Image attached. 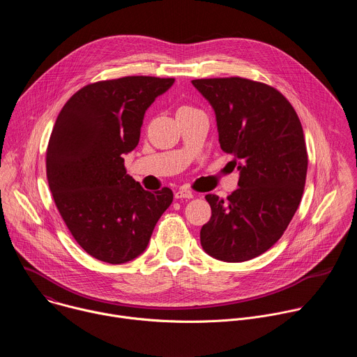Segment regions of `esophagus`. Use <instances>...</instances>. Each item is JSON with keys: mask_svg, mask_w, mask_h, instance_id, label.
Here are the masks:
<instances>
[{"mask_svg": "<svg viewBox=\"0 0 357 357\" xmlns=\"http://www.w3.org/2000/svg\"><path fill=\"white\" fill-rule=\"evenodd\" d=\"M193 197V193L188 189H179L175 192V199H192Z\"/></svg>", "mask_w": 357, "mask_h": 357, "instance_id": "1", "label": "esophagus"}]
</instances>
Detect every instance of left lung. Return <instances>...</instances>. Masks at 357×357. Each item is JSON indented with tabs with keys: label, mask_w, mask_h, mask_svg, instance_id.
Here are the masks:
<instances>
[{
	"label": "left lung",
	"mask_w": 357,
	"mask_h": 357,
	"mask_svg": "<svg viewBox=\"0 0 357 357\" xmlns=\"http://www.w3.org/2000/svg\"><path fill=\"white\" fill-rule=\"evenodd\" d=\"M192 84L216 114L220 148L240 171L227 199L206 195L211 220L200 244L220 261L241 263L266 252L294 218L307 179L301 121L274 87L243 77L196 79Z\"/></svg>",
	"instance_id": "obj_1"
}]
</instances>
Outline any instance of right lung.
<instances>
[{"mask_svg":"<svg viewBox=\"0 0 357 357\" xmlns=\"http://www.w3.org/2000/svg\"><path fill=\"white\" fill-rule=\"evenodd\" d=\"M175 79L127 76L75 93L59 113L46 151L56 208L91 257L124 264L142 254L174 193L145 190L124 168L144 114Z\"/></svg>","mask_w":357,"mask_h":357,"instance_id":"right-lung-1","label":"right lung"}]
</instances>
